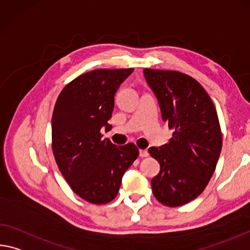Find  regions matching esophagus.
Returning a JSON list of instances; mask_svg holds the SVG:
<instances>
[{
    "mask_svg": "<svg viewBox=\"0 0 250 250\" xmlns=\"http://www.w3.org/2000/svg\"><path fill=\"white\" fill-rule=\"evenodd\" d=\"M139 156H140L141 158H145V157H148L149 153H148V151H146V150H140V151H139Z\"/></svg>",
    "mask_w": 250,
    "mask_h": 250,
    "instance_id": "obj_1",
    "label": "esophagus"
}]
</instances>
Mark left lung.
Returning a JSON list of instances; mask_svg holds the SVG:
<instances>
[{"mask_svg": "<svg viewBox=\"0 0 250 250\" xmlns=\"http://www.w3.org/2000/svg\"><path fill=\"white\" fill-rule=\"evenodd\" d=\"M161 117L175 131L168 144L149 148L160 164L151 180L154 197L168 207L196 199L207 187L219 159L223 136L217 111L200 83L178 71L145 69Z\"/></svg>", "mask_w": 250, "mask_h": 250, "instance_id": "left-lung-1", "label": "left lung"}]
</instances>
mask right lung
I'll use <instances>...</instances> for the list:
<instances>
[{"label": "right lung", "instance_id": "right-lung-1", "mask_svg": "<svg viewBox=\"0 0 250 250\" xmlns=\"http://www.w3.org/2000/svg\"><path fill=\"white\" fill-rule=\"evenodd\" d=\"M133 69H98L66 84L55 102L52 150L71 189L91 204H108L117 197L122 176L139 156L133 144L116 146L102 139L110 125L114 94Z\"/></svg>", "mask_w": 250, "mask_h": 250}]
</instances>
